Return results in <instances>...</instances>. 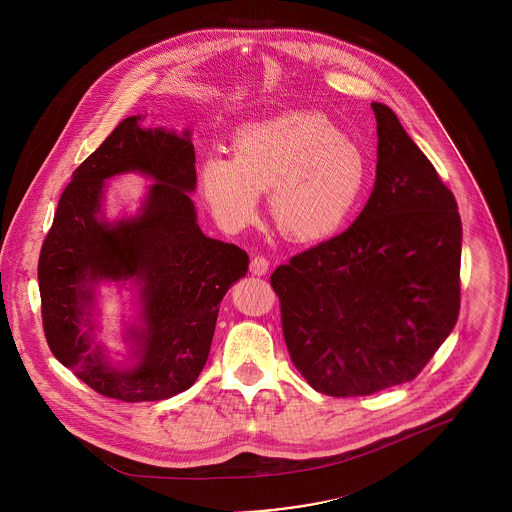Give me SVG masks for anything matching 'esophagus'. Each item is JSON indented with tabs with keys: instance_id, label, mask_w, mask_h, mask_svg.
I'll use <instances>...</instances> for the list:
<instances>
[{
	"instance_id": "34e87169",
	"label": "esophagus",
	"mask_w": 512,
	"mask_h": 512,
	"mask_svg": "<svg viewBox=\"0 0 512 512\" xmlns=\"http://www.w3.org/2000/svg\"><path fill=\"white\" fill-rule=\"evenodd\" d=\"M268 267H270V263H268L267 257H263V255H255L253 259H251V272L255 274V276H265L268 272Z\"/></svg>"
}]
</instances>
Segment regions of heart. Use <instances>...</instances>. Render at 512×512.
Here are the masks:
<instances>
[{
  "label": "heart",
  "instance_id": "1",
  "mask_svg": "<svg viewBox=\"0 0 512 512\" xmlns=\"http://www.w3.org/2000/svg\"><path fill=\"white\" fill-rule=\"evenodd\" d=\"M234 155L211 153L199 163L201 195L224 230L238 232L268 211L297 242L338 232L361 207L372 180L370 157L322 113L292 111L245 122L232 136Z\"/></svg>",
  "mask_w": 512,
  "mask_h": 512
}]
</instances>
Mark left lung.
I'll return each instance as SVG.
<instances>
[{
    "label": "left lung",
    "instance_id": "left-lung-1",
    "mask_svg": "<svg viewBox=\"0 0 512 512\" xmlns=\"http://www.w3.org/2000/svg\"><path fill=\"white\" fill-rule=\"evenodd\" d=\"M372 111L378 163L365 209L270 276L293 365L334 397L411 382L461 307L455 195L390 107L374 101Z\"/></svg>",
    "mask_w": 512,
    "mask_h": 512
}]
</instances>
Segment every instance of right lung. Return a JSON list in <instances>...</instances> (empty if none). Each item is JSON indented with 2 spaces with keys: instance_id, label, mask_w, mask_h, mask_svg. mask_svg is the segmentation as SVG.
<instances>
[{
  "instance_id": "1",
  "label": "right lung",
  "mask_w": 512,
  "mask_h": 512,
  "mask_svg": "<svg viewBox=\"0 0 512 512\" xmlns=\"http://www.w3.org/2000/svg\"><path fill=\"white\" fill-rule=\"evenodd\" d=\"M128 117L73 172L40 251L42 322L51 353L76 378L126 403L161 401L194 386L207 363L222 297L244 278L238 245L205 236L194 201L192 132L144 128ZM140 171L156 182L132 218L109 223L104 180ZM132 281L139 322L119 360L95 338V288Z\"/></svg>"
}]
</instances>
